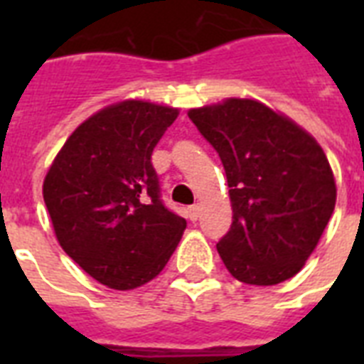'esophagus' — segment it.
<instances>
[{"label": "esophagus", "mask_w": 364, "mask_h": 364, "mask_svg": "<svg viewBox=\"0 0 364 364\" xmlns=\"http://www.w3.org/2000/svg\"><path fill=\"white\" fill-rule=\"evenodd\" d=\"M188 217L193 219V221H196L200 217V204H193L191 208H188Z\"/></svg>", "instance_id": "esophagus-1"}]
</instances>
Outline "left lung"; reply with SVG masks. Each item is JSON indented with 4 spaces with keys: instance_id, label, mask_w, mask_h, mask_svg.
Masks as SVG:
<instances>
[{
    "instance_id": "8db88e82",
    "label": "left lung",
    "mask_w": 364,
    "mask_h": 364,
    "mask_svg": "<svg viewBox=\"0 0 364 364\" xmlns=\"http://www.w3.org/2000/svg\"><path fill=\"white\" fill-rule=\"evenodd\" d=\"M221 156L232 225L219 243L227 270L249 285L299 274L336 204V183L319 143L257 100L228 98L188 111Z\"/></svg>"
}]
</instances>
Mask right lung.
<instances>
[{
  "label": "right lung",
  "mask_w": 364,
  "mask_h": 364,
  "mask_svg": "<svg viewBox=\"0 0 364 364\" xmlns=\"http://www.w3.org/2000/svg\"><path fill=\"white\" fill-rule=\"evenodd\" d=\"M179 111L126 100L77 126L43 181L65 253L102 285L128 291L156 277L187 221L160 200L151 154Z\"/></svg>",
  "instance_id": "1"
}]
</instances>
